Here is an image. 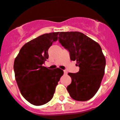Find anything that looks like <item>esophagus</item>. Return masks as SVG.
Listing matches in <instances>:
<instances>
[{"instance_id":"34e87169","label":"esophagus","mask_w":120,"mask_h":120,"mask_svg":"<svg viewBox=\"0 0 120 120\" xmlns=\"http://www.w3.org/2000/svg\"><path fill=\"white\" fill-rule=\"evenodd\" d=\"M64 74H68V72H67V71H66V70H64Z\"/></svg>"}]
</instances>
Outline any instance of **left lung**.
Returning a JSON list of instances; mask_svg holds the SVG:
<instances>
[{
  "instance_id": "obj_1",
  "label": "left lung",
  "mask_w": 120,
  "mask_h": 120,
  "mask_svg": "<svg viewBox=\"0 0 120 120\" xmlns=\"http://www.w3.org/2000/svg\"><path fill=\"white\" fill-rule=\"evenodd\" d=\"M58 35L61 45L70 53V59L79 67L77 73H68L71 83L67 90L74 100H89L99 90L105 72V58L100 45L81 32H62Z\"/></svg>"
}]
</instances>
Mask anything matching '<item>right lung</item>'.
<instances>
[{
  "label": "right lung",
  "mask_w": 120,
  "mask_h": 120,
  "mask_svg": "<svg viewBox=\"0 0 120 120\" xmlns=\"http://www.w3.org/2000/svg\"><path fill=\"white\" fill-rule=\"evenodd\" d=\"M59 32L45 34L26 43L14 62L15 79L21 94L35 105L52 99L63 71L43 66L49 57L48 49L57 41Z\"/></svg>",
  "instance_id": "add662e5"
}]
</instances>
